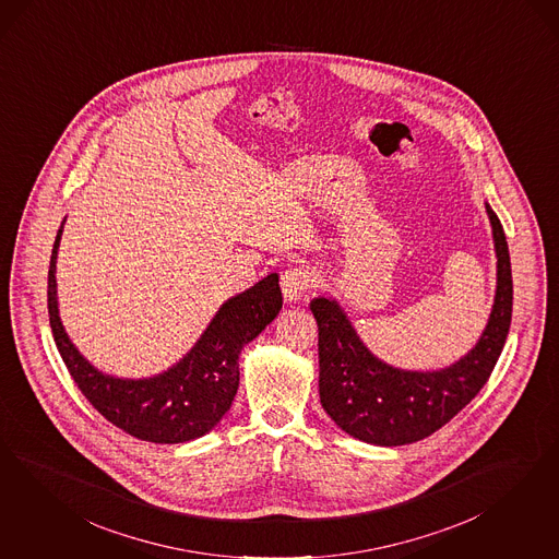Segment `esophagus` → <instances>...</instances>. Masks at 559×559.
<instances>
[{"label":"esophagus","instance_id":"1","mask_svg":"<svg viewBox=\"0 0 559 559\" xmlns=\"http://www.w3.org/2000/svg\"><path fill=\"white\" fill-rule=\"evenodd\" d=\"M312 273L307 267H289L284 275H282V292L284 298L294 302L298 300L305 292L312 288Z\"/></svg>","mask_w":559,"mask_h":559}]
</instances>
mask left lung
I'll use <instances>...</instances> for the list:
<instances>
[{
  "mask_svg": "<svg viewBox=\"0 0 559 559\" xmlns=\"http://www.w3.org/2000/svg\"><path fill=\"white\" fill-rule=\"evenodd\" d=\"M498 254V289L489 323L465 358L438 372H405L377 360L335 300L314 298L319 393L343 432L380 447H401L440 430L475 399L502 354L512 319V271L504 228L486 205Z\"/></svg>",
  "mask_w": 559,
  "mask_h": 559,
  "instance_id": "obj_1",
  "label": "left lung"
}]
</instances>
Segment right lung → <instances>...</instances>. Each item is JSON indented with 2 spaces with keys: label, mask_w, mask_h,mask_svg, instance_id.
Here are the masks:
<instances>
[{
  "label": "right lung",
  "mask_w": 559,
  "mask_h": 559,
  "mask_svg": "<svg viewBox=\"0 0 559 559\" xmlns=\"http://www.w3.org/2000/svg\"><path fill=\"white\" fill-rule=\"evenodd\" d=\"M61 233L63 226L55 238L47 282L49 323L57 349L82 395L112 426L145 442L179 444L210 432L235 401L242 345L254 340L282 310L277 273L219 308L195 347L168 372L154 379H112L80 356L59 321L55 261Z\"/></svg>",
  "instance_id": "obj_1"
}]
</instances>
